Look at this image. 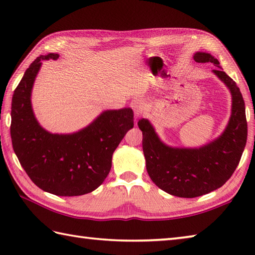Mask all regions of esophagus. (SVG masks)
I'll list each match as a JSON object with an SVG mask.
<instances>
[{"mask_svg":"<svg viewBox=\"0 0 255 255\" xmlns=\"http://www.w3.org/2000/svg\"><path fill=\"white\" fill-rule=\"evenodd\" d=\"M130 106L134 112V117H136V119L140 118V116H141V113H142V102L138 99H134V100H132Z\"/></svg>","mask_w":255,"mask_h":255,"instance_id":"obj_1","label":"esophagus"}]
</instances>
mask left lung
Masks as SVG:
<instances>
[{"label":"left lung","mask_w":255,"mask_h":255,"mask_svg":"<svg viewBox=\"0 0 255 255\" xmlns=\"http://www.w3.org/2000/svg\"><path fill=\"white\" fill-rule=\"evenodd\" d=\"M193 58L218 67L213 72L230 91L231 115L223 133L202 147L177 148L162 141L147 118L138 122L150 178L162 191L184 198L202 196L223 186L239 164L248 137L245 101L235 81L210 53L197 51Z\"/></svg>","instance_id":"1"}]
</instances>
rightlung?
Here are the masks:
<instances>
[{
	"mask_svg": "<svg viewBox=\"0 0 255 255\" xmlns=\"http://www.w3.org/2000/svg\"><path fill=\"white\" fill-rule=\"evenodd\" d=\"M58 58V53L40 56L26 70L13 94L10 138L20 165L38 187L57 196H80L105 181L114 151L133 127V112L104 111L72 133L46 130L32 111L31 91L42 60Z\"/></svg>",
	"mask_w": 255,
	"mask_h": 255,
	"instance_id": "right-lung-1",
	"label": "right lung"
}]
</instances>
